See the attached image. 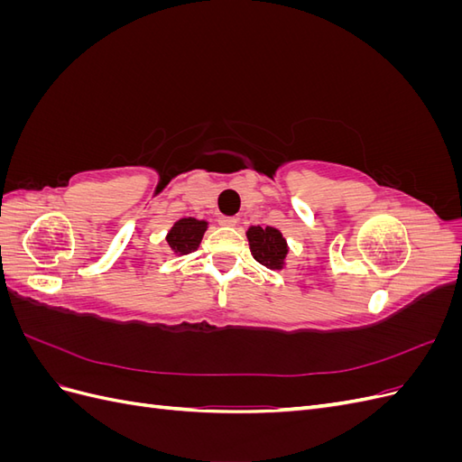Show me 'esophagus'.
Wrapping results in <instances>:
<instances>
[{"label":"esophagus","instance_id":"1","mask_svg":"<svg viewBox=\"0 0 462 462\" xmlns=\"http://www.w3.org/2000/svg\"><path fill=\"white\" fill-rule=\"evenodd\" d=\"M236 223H239V219H236L235 216H221V217H219V226H226V227H235Z\"/></svg>","mask_w":462,"mask_h":462}]
</instances>
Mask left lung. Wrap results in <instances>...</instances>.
Returning <instances> with one entry per match:
<instances>
[{
    "label": "left lung",
    "instance_id": "1",
    "mask_svg": "<svg viewBox=\"0 0 462 462\" xmlns=\"http://www.w3.org/2000/svg\"><path fill=\"white\" fill-rule=\"evenodd\" d=\"M250 253L254 260L270 270H283L289 254V245L283 233L275 227L253 226L246 231Z\"/></svg>",
    "mask_w": 462,
    "mask_h": 462
}]
</instances>
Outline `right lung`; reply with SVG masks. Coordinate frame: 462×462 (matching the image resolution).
I'll return each mask as SVG.
<instances>
[{"mask_svg": "<svg viewBox=\"0 0 462 462\" xmlns=\"http://www.w3.org/2000/svg\"><path fill=\"white\" fill-rule=\"evenodd\" d=\"M208 229V221L197 217H183L173 223V227L167 233L165 241L170 245L171 253L183 256L194 253L202 243V236Z\"/></svg>", "mask_w": 462, "mask_h": 462, "instance_id": "1", "label": "right lung"}]
</instances>
